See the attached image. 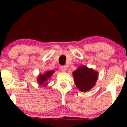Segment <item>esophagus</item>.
Here are the masks:
<instances>
[{
    "label": "esophagus",
    "mask_w": 127,
    "mask_h": 127,
    "mask_svg": "<svg viewBox=\"0 0 127 127\" xmlns=\"http://www.w3.org/2000/svg\"><path fill=\"white\" fill-rule=\"evenodd\" d=\"M61 70L62 72H65L66 70V66H61L60 67Z\"/></svg>",
    "instance_id": "esophagus-1"
}]
</instances>
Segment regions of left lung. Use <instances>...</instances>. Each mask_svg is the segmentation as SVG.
Wrapping results in <instances>:
<instances>
[{
    "mask_svg": "<svg viewBox=\"0 0 127 127\" xmlns=\"http://www.w3.org/2000/svg\"><path fill=\"white\" fill-rule=\"evenodd\" d=\"M76 87L81 92H86L95 86L98 73L87 67L80 66L73 73Z\"/></svg>",
    "mask_w": 127,
    "mask_h": 127,
    "instance_id": "1",
    "label": "left lung"
}]
</instances>
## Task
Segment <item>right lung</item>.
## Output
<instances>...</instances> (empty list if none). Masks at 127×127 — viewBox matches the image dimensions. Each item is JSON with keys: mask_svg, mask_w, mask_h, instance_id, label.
Here are the masks:
<instances>
[{"mask_svg": "<svg viewBox=\"0 0 127 127\" xmlns=\"http://www.w3.org/2000/svg\"><path fill=\"white\" fill-rule=\"evenodd\" d=\"M54 73V70L53 71H48V72L45 73L44 74H40L39 76V78H38V80L37 81L39 82L40 84L41 85H44V86L47 84V81L48 79H50V77H51V76Z\"/></svg>", "mask_w": 127, "mask_h": 127, "instance_id": "obj_1", "label": "right lung"}]
</instances>
